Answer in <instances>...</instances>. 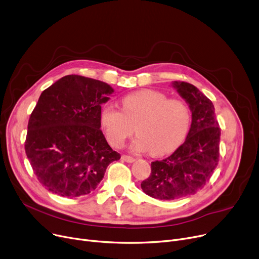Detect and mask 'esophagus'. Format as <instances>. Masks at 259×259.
<instances>
[{
    "instance_id": "34e87169",
    "label": "esophagus",
    "mask_w": 259,
    "mask_h": 259,
    "mask_svg": "<svg viewBox=\"0 0 259 259\" xmlns=\"http://www.w3.org/2000/svg\"><path fill=\"white\" fill-rule=\"evenodd\" d=\"M121 159L124 160V161H127V162H133L135 160L134 157H132L130 155H125V154L121 155Z\"/></svg>"
}]
</instances>
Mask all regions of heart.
<instances>
[{
    "instance_id": "1",
    "label": "heart",
    "mask_w": 259,
    "mask_h": 259,
    "mask_svg": "<svg viewBox=\"0 0 259 259\" xmlns=\"http://www.w3.org/2000/svg\"><path fill=\"white\" fill-rule=\"evenodd\" d=\"M120 109L104 105L100 121L109 144L119 148L137 130L132 148L159 156L174 151L185 141L191 125L188 105L156 90L145 89L120 100Z\"/></svg>"
}]
</instances>
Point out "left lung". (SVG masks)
I'll use <instances>...</instances> for the list:
<instances>
[{
  "label": "left lung",
  "instance_id": "obj_1",
  "mask_svg": "<svg viewBox=\"0 0 259 259\" xmlns=\"http://www.w3.org/2000/svg\"><path fill=\"white\" fill-rule=\"evenodd\" d=\"M173 87L189 104L192 124L185 143L170 156L151 162V174L142 182L153 198L174 200L193 195L206 186L219 165L221 128L212 102L195 86L175 80Z\"/></svg>",
  "mask_w": 259,
  "mask_h": 259
}]
</instances>
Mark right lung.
<instances>
[{
    "mask_svg": "<svg viewBox=\"0 0 259 259\" xmlns=\"http://www.w3.org/2000/svg\"><path fill=\"white\" fill-rule=\"evenodd\" d=\"M113 92L104 81L71 74L40 94L29 117L25 152L48 191L63 197L89 194L108 165L120 158L100 129L101 105Z\"/></svg>",
    "mask_w": 259,
    "mask_h": 259,
    "instance_id": "obj_1",
    "label": "right lung"
}]
</instances>
